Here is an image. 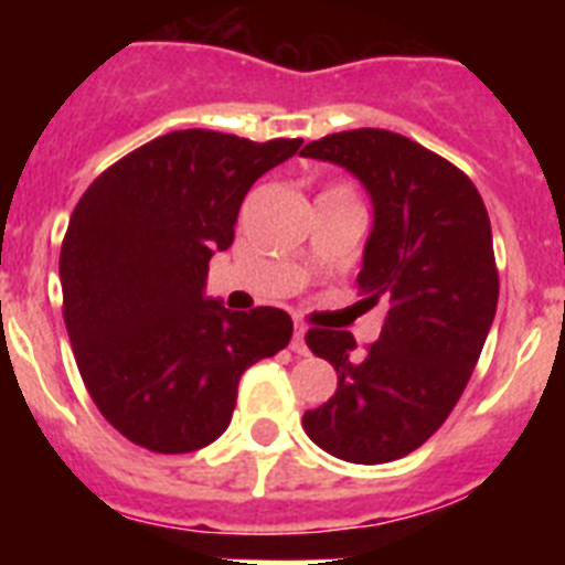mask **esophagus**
<instances>
[{
    "label": "esophagus",
    "mask_w": 565,
    "mask_h": 565,
    "mask_svg": "<svg viewBox=\"0 0 565 565\" xmlns=\"http://www.w3.org/2000/svg\"><path fill=\"white\" fill-rule=\"evenodd\" d=\"M291 351L297 356H308V344H306V328L297 326L294 328V337H291Z\"/></svg>",
    "instance_id": "esophagus-1"
}]
</instances>
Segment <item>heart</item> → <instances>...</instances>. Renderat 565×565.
<instances>
[{
  "label": "heart",
  "mask_w": 565,
  "mask_h": 565,
  "mask_svg": "<svg viewBox=\"0 0 565 565\" xmlns=\"http://www.w3.org/2000/svg\"><path fill=\"white\" fill-rule=\"evenodd\" d=\"M326 194H342V198H351V192H348V189H342V186L331 189V192H326Z\"/></svg>",
  "instance_id": "1"
}]
</instances>
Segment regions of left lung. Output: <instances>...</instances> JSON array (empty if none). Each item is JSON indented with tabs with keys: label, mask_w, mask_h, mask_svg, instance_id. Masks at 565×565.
Wrapping results in <instances>:
<instances>
[{
	"label": "left lung",
	"mask_w": 565,
	"mask_h": 565,
	"mask_svg": "<svg viewBox=\"0 0 565 565\" xmlns=\"http://www.w3.org/2000/svg\"><path fill=\"white\" fill-rule=\"evenodd\" d=\"M351 172L373 206L356 277L362 302L387 306L364 353L348 331H308L337 367V393L302 416L317 447L351 463H387L422 447L476 371L498 308L492 228L461 169L387 129H351L302 149Z\"/></svg>",
	"instance_id": "1"
}]
</instances>
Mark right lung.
Returning <instances> with one entry per match:
<instances>
[{
  "instance_id": "obj_1",
  "label": "right lung",
  "mask_w": 565,
  "mask_h": 565,
  "mask_svg": "<svg viewBox=\"0 0 565 565\" xmlns=\"http://www.w3.org/2000/svg\"><path fill=\"white\" fill-rule=\"evenodd\" d=\"M299 147L181 129L129 152L78 201L58 257L64 326L84 387L132 444L178 456L221 438L239 376L291 339L286 311H228L206 297V274L254 181Z\"/></svg>"
}]
</instances>
